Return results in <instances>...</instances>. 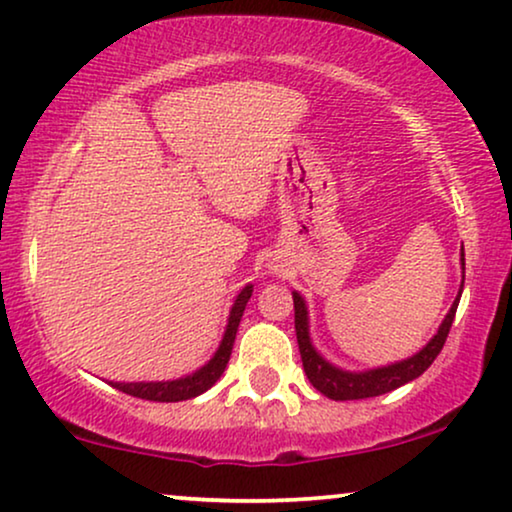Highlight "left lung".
Here are the masks:
<instances>
[{
    "mask_svg": "<svg viewBox=\"0 0 512 512\" xmlns=\"http://www.w3.org/2000/svg\"><path fill=\"white\" fill-rule=\"evenodd\" d=\"M461 290H463V283H461ZM459 297H456L452 309H449L445 320H442L438 335H435L431 342L417 353V356L407 358L403 363L356 374V372L337 370V367L325 363V360L313 351V346L309 342V323H306L304 299L295 292V295H292V302H295V332H297V344H299V353H302V365H304L306 377H309L316 391H320L332 400L374 398V395L388 393L393 391V388L407 384V381L417 379L419 374H424L428 367H431L433 360L438 358V353L442 351V346H445L449 327H452L454 316H456V306H459Z\"/></svg>",
    "mask_w": 512,
    "mask_h": 512,
    "instance_id": "obj_1",
    "label": "left lung"
}]
</instances>
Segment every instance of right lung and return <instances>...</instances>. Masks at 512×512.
<instances>
[{
    "label": "right lung",
    "mask_w": 512,
    "mask_h": 512,
    "mask_svg": "<svg viewBox=\"0 0 512 512\" xmlns=\"http://www.w3.org/2000/svg\"><path fill=\"white\" fill-rule=\"evenodd\" d=\"M250 295H252V285H245V288L241 290V295L236 297L234 306H231L229 325H227V332H224L220 349H217L213 360H210L208 365H203L199 372L189 374V377H185V379H175V381H149V384H112V386L119 388L121 393L133 395V398L154 400V403H180V400H189V398H196V395L206 393L208 388L222 377L224 367H227V363H229L231 349H234L238 323H241V316H243L245 304H248Z\"/></svg>",
    "instance_id": "right-lung-1"
}]
</instances>
